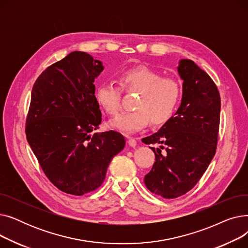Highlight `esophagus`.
Returning a JSON list of instances; mask_svg holds the SVG:
<instances>
[{
  "mask_svg": "<svg viewBox=\"0 0 248 248\" xmlns=\"http://www.w3.org/2000/svg\"><path fill=\"white\" fill-rule=\"evenodd\" d=\"M127 144L129 147L132 148H135L137 146V140L134 139V138H131V137H127Z\"/></svg>",
  "mask_w": 248,
  "mask_h": 248,
  "instance_id": "esophagus-1",
  "label": "esophagus"
}]
</instances>
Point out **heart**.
<instances>
[{
  "mask_svg": "<svg viewBox=\"0 0 248 248\" xmlns=\"http://www.w3.org/2000/svg\"><path fill=\"white\" fill-rule=\"evenodd\" d=\"M124 90L139 91L134 103L135 110L125 112L110 122L111 126L126 134L145 128L150 122L161 125L171 119L181 97V84L173 77L146 66L126 69L120 75ZM112 82L101 83L96 90V98L108 113L115 115L122 108V89Z\"/></svg>",
  "mask_w": 248,
  "mask_h": 248,
  "instance_id": "heart-1",
  "label": "heart"
}]
</instances>
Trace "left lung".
<instances>
[{
  "label": "left lung",
  "instance_id": "obj_1",
  "mask_svg": "<svg viewBox=\"0 0 248 248\" xmlns=\"http://www.w3.org/2000/svg\"><path fill=\"white\" fill-rule=\"evenodd\" d=\"M178 73L183 80L180 108L159 132L141 140L162 145L152 148L155 162L145 184L166 199L182 196L198 183L215 155L220 122V95L211 77L189 59L180 60Z\"/></svg>",
  "mask_w": 248,
  "mask_h": 248
}]
</instances>
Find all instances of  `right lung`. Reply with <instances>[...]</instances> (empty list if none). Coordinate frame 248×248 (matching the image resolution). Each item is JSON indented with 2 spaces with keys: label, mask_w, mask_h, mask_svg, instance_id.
<instances>
[{
  "label": "right lung",
  "mask_w": 248,
  "mask_h": 248,
  "mask_svg": "<svg viewBox=\"0 0 248 248\" xmlns=\"http://www.w3.org/2000/svg\"><path fill=\"white\" fill-rule=\"evenodd\" d=\"M102 63L81 51L46 68L34 83L26 136L50 182L81 196L96 190L125 145L120 133L95 132L101 123L94 79Z\"/></svg>",
  "instance_id": "obj_1"
}]
</instances>
